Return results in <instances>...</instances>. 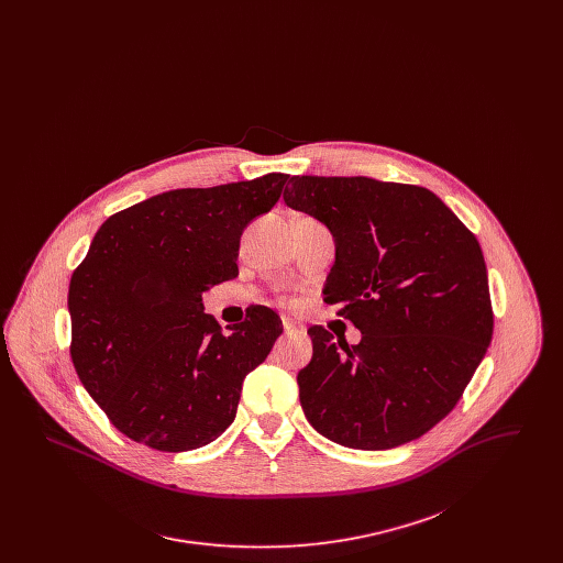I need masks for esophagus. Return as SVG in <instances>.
Instances as JSON below:
<instances>
[{
	"instance_id": "34e87169",
	"label": "esophagus",
	"mask_w": 563,
	"mask_h": 563,
	"mask_svg": "<svg viewBox=\"0 0 563 563\" xmlns=\"http://www.w3.org/2000/svg\"><path fill=\"white\" fill-rule=\"evenodd\" d=\"M283 329H285L287 335H301V333L306 331L301 324H297V322L291 321V319H283Z\"/></svg>"
}]
</instances>
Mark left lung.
<instances>
[{
	"mask_svg": "<svg viewBox=\"0 0 563 563\" xmlns=\"http://www.w3.org/2000/svg\"><path fill=\"white\" fill-rule=\"evenodd\" d=\"M285 202L335 239L324 301L361 331L349 346L310 327L299 401L322 437L390 450L439 424L492 342L482 246L430 189L369 177L297 175Z\"/></svg>",
	"mask_w": 563,
	"mask_h": 563,
	"instance_id": "obj_1",
	"label": "left lung"
}]
</instances>
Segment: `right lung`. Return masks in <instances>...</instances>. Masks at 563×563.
Wrapping results in <instances>:
<instances>
[{"label": "right lung", "mask_w": 563, "mask_h": 563, "mask_svg": "<svg viewBox=\"0 0 563 563\" xmlns=\"http://www.w3.org/2000/svg\"><path fill=\"white\" fill-rule=\"evenodd\" d=\"M289 175L164 191L111 214L69 283L71 361L129 439L158 452L214 441L236 418L242 382L283 322L255 306L221 331L202 294L239 276L242 230L278 202Z\"/></svg>", "instance_id": "1"}]
</instances>
